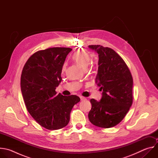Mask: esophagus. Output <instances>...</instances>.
<instances>
[{
    "instance_id": "obj_1",
    "label": "esophagus",
    "mask_w": 158,
    "mask_h": 158,
    "mask_svg": "<svg viewBox=\"0 0 158 158\" xmlns=\"http://www.w3.org/2000/svg\"><path fill=\"white\" fill-rule=\"evenodd\" d=\"M80 99H81V101H84V100L85 99V98H84V97H83V96H80Z\"/></svg>"
}]
</instances>
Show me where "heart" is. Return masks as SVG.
<instances>
[{
  "label": "heart",
  "instance_id": "1",
  "mask_svg": "<svg viewBox=\"0 0 158 158\" xmlns=\"http://www.w3.org/2000/svg\"><path fill=\"white\" fill-rule=\"evenodd\" d=\"M73 60L84 70H85L91 62V56L85 51H80L76 52L73 57Z\"/></svg>",
  "mask_w": 158,
  "mask_h": 158
}]
</instances>
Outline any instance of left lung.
<instances>
[{
    "label": "left lung",
    "instance_id": "obj_1",
    "mask_svg": "<svg viewBox=\"0 0 158 158\" xmlns=\"http://www.w3.org/2000/svg\"><path fill=\"white\" fill-rule=\"evenodd\" d=\"M89 48L99 54L96 82L102 96L99 102L90 101L92 107L88 118L98 127H114L124 118L132 104V77L124 60L113 49L101 45Z\"/></svg>",
    "mask_w": 158,
    "mask_h": 158
}]
</instances>
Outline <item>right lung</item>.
I'll list each match as a JSON object with an SVG mask.
<instances>
[{
    "label": "right lung",
    "mask_w": 158,
    "mask_h": 158,
    "mask_svg": "<svg viewBox=\"0 0 158 158\" xmlns=\"http://www.w3.org/2000/svg\"><path fill=\"white\" fill-rule=\"evenodd\" d=\"M72 49L52 48L33 54L26 62L20 78L21 91L26 108L41 126L49 130L68 124L74 106L80 101L76 95L57 94L65 58Z\"/></svg>",
    "instance_id": "right-lung-1"
}]
</instances>
